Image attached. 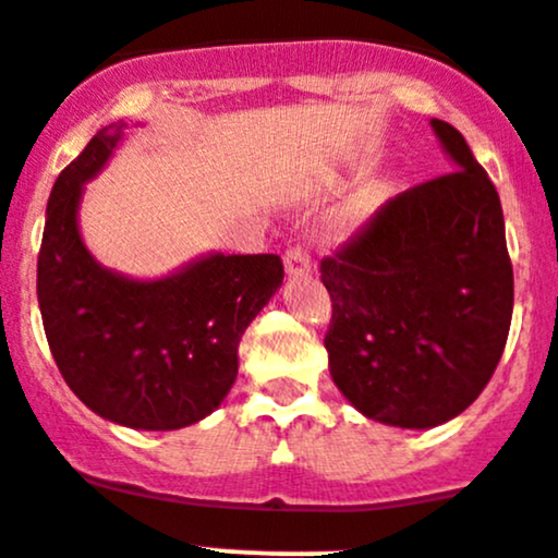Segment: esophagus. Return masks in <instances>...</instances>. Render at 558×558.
<instances>
[{
	"label": "esophagus",
	"instance_id": "esophagus-1",
	"mask_svg": "<svg viewBox=\"0 0 558 558\" xmlns=\"http://www.w3.org/2000/svg\"><path fill=\"white\" fill-rule=\"evenodd\" d=\"M284 268H287V274H290V277H295V274L308 271V268H312V255H308L306 246H301V244L287 246V252H284Z\"/></svg>",
	"mask_w": 558,
	"mask_h": 558
}]
</instances>
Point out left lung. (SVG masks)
Segmentation results:
<instances>
[{
	"label": "left lung",
	"instance_id": "obj_1",
	"mask_svg": "<svg viewBox=\"0 0 558 558\" xmlns=\"http://www.w3.org/2000/svg\"><path fill=\"white\" fill-rule=\"evenodd\" d=\"M432 126L456 170L390 197L319 263L330 377L355 410L401 428L461 415L494 377L512 319L496 186L453 124Z\"/></svg>",
	"mask_w": 558,
	"mask_h": 558
}]
</instances>
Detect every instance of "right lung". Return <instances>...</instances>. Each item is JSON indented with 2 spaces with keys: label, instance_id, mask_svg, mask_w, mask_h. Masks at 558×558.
Instances as JSON below:
<instances>
[{
  "label": "right lung",
  "instance_id": "add662e5",
  "mask_svg": "<svg viewBox=\"0 0 558 558\" xmlns=\"http://www.w3.org/2000/svg\"><path fill=\"white\" fill-rule=\"evenodd\" d=\"M126 124H108L59 173L46 208L37 301L48 347L75 396L105 421L173 432L211 415L239 374V344L284 279L279 255H208L173 277L108 271L78 233L84 184Z\"/></svg>",
  "mask_w": 558,
  "mask_h": 558
}]
</instances>
